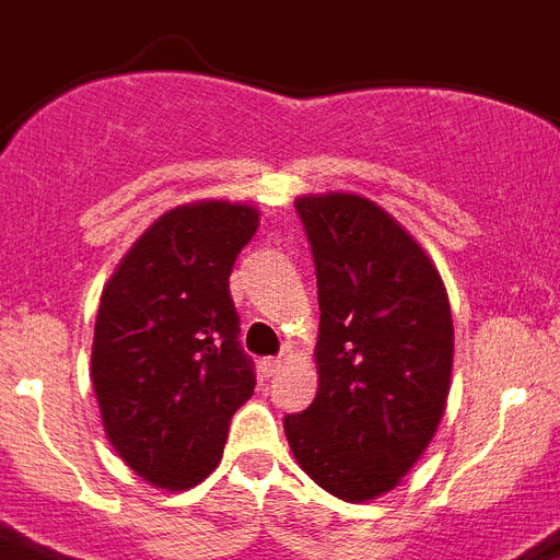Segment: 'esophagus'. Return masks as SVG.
<instances>
[{"label": "esophagus", "instance_id": "esophagus-1", "mask_svg": "<svg viewBox=\"0 0 560 560\" xmlns=\"http://www.w3.org/2000/svg\"><path fill=\"white\" fill-rule=\"evenodd\" d=\"M285 360H289V358H266V360H262V363H260L262 377H275V374L283 369Z\"/></svg>", "mask_w": 560, "mask_h": 560}]
</instances>
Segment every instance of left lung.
I'll use <instances>...</instances> for the list:
<instances>
[{"mask_svg":"<svg viewBox=\"0 0 560 560\" xmlns=\"http://www.w3.org/2000/svg\"><path fill=\"white\" fill-rule=\"evenodd\" d=\"M317 269V395L283 429L300 469L340 501L400 483L438 432L452 383L450 298L435 262L360 194L294 200Z\"/></svg>","mask_w":560,"mask_h":560,"instance_id":"obj_1","label":"left lung"}]
</instances>
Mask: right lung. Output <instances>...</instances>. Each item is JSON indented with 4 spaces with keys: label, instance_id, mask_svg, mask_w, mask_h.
Listing matches in <instances>:
<instances>
[{
    "label": "right lung",
    "instance_id": "obj_1",
    "mask_svg": "<svg viewBox=\"0 0 560 560\" xmlns=\"http://www.w3.org/2000/svg\"><path fill=\"white\" fill-rule=\"evenodd\" d=\"M260 225L248 202L197 200L148 225L105 283L91 381L110 446L151 487H197L254 395L229 277Z\"/></svg>",
    "mask_w": 560,
    "mask_h": 560
}]
</instances>
